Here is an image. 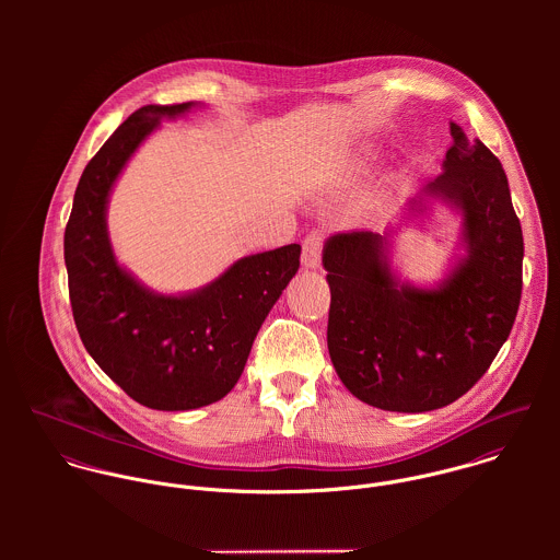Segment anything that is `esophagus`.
<instances>
[{
    "mask_svg": "<svg viewBox=\"0 0 560 560\" xmlns=\"http://www.w3.org/2000/svg\"><path fill=\"white\" fill-rule=\"evenodd\" d=\"M320 265V237L317 233L308 235L304 240V247H302V267L308 269H319Z\"/></svg>",
    "mask_w": 560,
    "mask_h": 560,
    "instance_id": "1",
    "label": "esophagus"
}]
</instances>
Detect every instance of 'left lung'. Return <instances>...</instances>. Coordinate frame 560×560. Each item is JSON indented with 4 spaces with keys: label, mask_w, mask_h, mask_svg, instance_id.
<instances>
[{
    "label": "left lung",
    "mask_w": 560,
    "mask_h": 560,
    "mask_svg": "<svg viewBox=\"0 0 560 560\" xmlns=\"http://www.w3.org/2000/svg\"><path fill=\"white\" fill-rule=\"evenodd\" d=\"M451 136L442 174L405 202L397 224L323 243L331 364L355 399L386 411H431L466 395L520 308L524 240L506 174L457 122ZM435 206L460 218L454 254L435 283H409L394 262L396 240Z\"/></svg>",
    "instance_id": "obj_1"
}]
</instances>
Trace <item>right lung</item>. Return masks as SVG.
<instances>
[{
  "label": "right lung",
  "instance_id": "add662e5",
  "mask_svg": "<svg viewBox=\"0 0 560 560\" xmlns=\"http://www.w3.org/2000/svg\"><path fill=\"white\" fill-rule=\"evenodd\" d=\"M198 107L205 105L187 101L133 112L85 165L65 231L69 295L85 351L131 399L161 411L198 409L235 388L302 254L298 243L249 254L183 293L153 291L116 258L107 209L120 174L163 118Z\"/></svg>",
  "mask_w": 560,
  "mask_h": 560
}]
</instances>
